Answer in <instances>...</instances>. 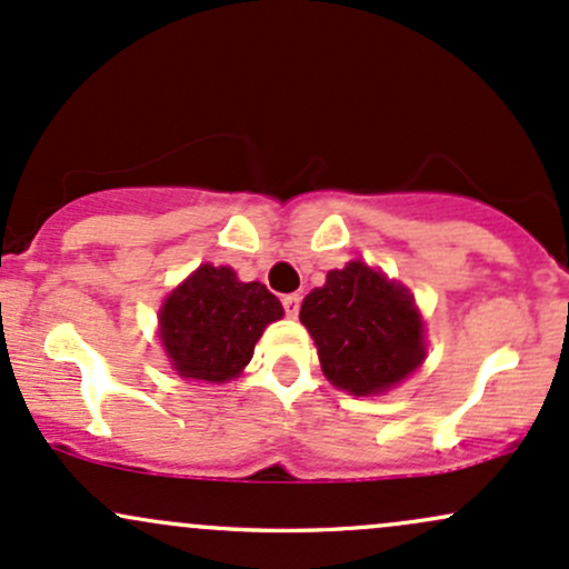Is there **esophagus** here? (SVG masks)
Here are the masks:
<instances>
[{
    "label": "esophagus",
    "mask_w": 569,
    "mask_h": 569,
    "mask_svg": "<svg viewBox=\"0 0 569 569\" xmlns=\"http://www.w3.org/2000/svg\"><path fill=\"white\" fill-rule=\"evenodd\" d=\"M282 307L287 317H298V311H301V296H298V292H290V296L282 298Z\"/></svg>",
    "instance_id": "1"
}]
</instances>
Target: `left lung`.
Segmentation results:
<instances>
[{"mask_svg": "<svg viewBox=\"0 0 569 569\" xmlns=\"http://www.w3.org/2000/svg\"><path fill=\"white\" fill-rule=\"evenodd\" d=\"M301 322L315 339L322 375L352 396L393 388L426 358L415 298L360 260L328 271L326 284L303 298Z\"/></svg>", "mask_w": 569, "mask_h": 569, "instance_id": "8db88e82", "label": "left lung"}]
</instances>
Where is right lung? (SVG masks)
Segmentation results:
<instances>
[{
	"instance_id": "add662e5",
	"label": "right lung",
	"mask_w": 569,
	"mask_h": 569,
	"mask_svg": "<svg viewBox=\"0 0 569 569\" xmlns=\"http://www.w3.org/2000/svg\"><path fill=\"white\" fill-rule=\"evenodd\" d=\"M282 303L260 282H238L228 266L203 262L160 309V339L176 375L194 382H228L252 360L254 345Z\"/></svg>"
}]
</instances>
